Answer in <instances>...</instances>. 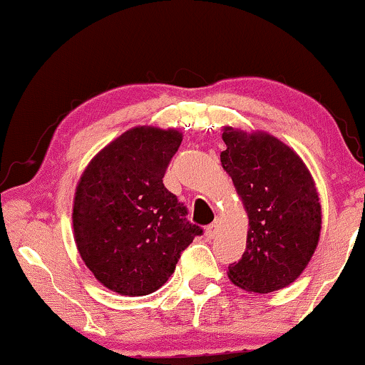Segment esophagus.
Returning a JSON list of instances; mask_svg holds the SVG:
<instances>
[{
	"label": "esophagus",
	"instance_id": "1",
	"mask_svg": "<svg viewBox=\"0 0 365 365\" xmlns=\"http://www.w3.org/2000/svg\"><path fill=\"white\" fill-rule=\"evenodd\" d=\"M218 227H220L218 220H215L212 225H208L207 232H205V235H207V238H210V240L215 238V235H217V232H218Z\"/></svg>",
	"mask_w": 365,
	"mask_h": 365
}]
</instances>
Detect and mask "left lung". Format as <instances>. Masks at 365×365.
I'll use <instances>...</instances> for the list:
<instances>
[{
    "label": "left lung",
    "instance_id": "8db88e82",
    "mask_svg": "<svg viewBox=\"0 0 365 365\" xmlns=\"http://www.w3.org/2000/svg\"><path fill=\"white\" fill-rule=\"evenodd\" d=\"M220 160L248 213L246 250L228 278L268 294L299 278L317 248L322 212L314 178L289 145L268 132L223 127Z\"/></svg>",
    "mask_w": 365,
    "mask_h": 365
}]
</instances>
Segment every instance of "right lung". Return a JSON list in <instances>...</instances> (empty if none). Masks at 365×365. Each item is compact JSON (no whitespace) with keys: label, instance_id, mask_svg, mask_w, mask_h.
Here are the masks:
<instances>
[{"label":"right lung","instance_id":"obj_1","mask_svg":"<svg viewBox=\"0 0 365 365\" xmlns=\"http://www.w3.org/2000/svg\"><path fill=\"white\" fill-rule=\"evenodd\" d=\"M182 138L177 129L132 127L92 158L76 187V246L96 279L117 294L157 291L203 233L162 180Z\"/></svg>","mask_w":365,"mask_h":365}]
</instances>
